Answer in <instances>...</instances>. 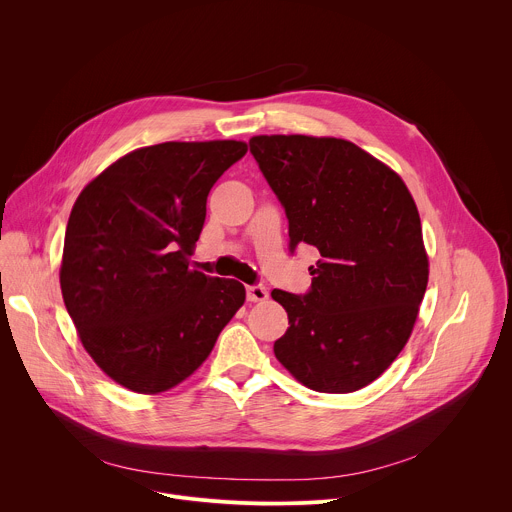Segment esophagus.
<instances>
[{
	"mask_svg": "<svg viewBox=\"0 0 512 512\" xmlns=\"http://www.w3.org/2000/svg\"><path fill=\"white\" fill-rule=\"evenodd\" d=\"M269 298V291L263 285H249L247 287V300L249 302H265Z\"/></svg>",
	"mask_w": 512,
	"mask_h": 512,
	"instance_id": "esophagus-1",
	"label": "esophagus"
}]
</instances>
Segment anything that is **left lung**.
I'll return each instance as SVG.
<instances>
[{
	"label": "left lung",
	"mask_w": 512,
	"mask_h": 512,
	"mask_svg": "<svg viewBox=\"0 0 512 512\" xmlns=\"http://www.w3.org/2000/svg\"><path fill=\"white\" fill-rule=\"evenodd\" d=\"M249 148L285 208L289 251L306 243L322 257L308 294L271 291L289 318L273 352L312 391L367 387L407 344L427 287L413 196L346 139L255 135Z\"/></svg>",
	"instance_id": "left-lung-1"
}]
</instances>
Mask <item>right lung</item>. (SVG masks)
I'll return each instance as SVG.
<instances>
[{"label":"right lung","instance_id":"right-lung-1","mask_svg":"<svg viewBox=\"0 0 512 512\" xmlns=\"http://www.w3.org/2000/svg\"><path fill=\"white\" fill-rule=\"evenodd\" d=\"M247 143L166 141L135 150L85 186L60 265L68 316L99 369L154 395L188 379L245 302L235 279L188 269L214 182Z\"/></svg>","mask_w":512,"mask_h":512}]
</instances>
